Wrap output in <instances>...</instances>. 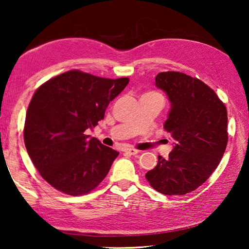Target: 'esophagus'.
Instances as JSON below:
<instances>
[{
  "label": "esophagus",
  "instance_id": "esophagus-1",
  "mask_svg": "<svg viewBox=\"0 0 249 249\" xmlns=\"http://www.w3.org/2000/svg\"><path fill=\"white\" fill-rule=\"evenodd\" d=\"M124 152H126V153H127V154H129V155H136V154H138V153H139L138 150L133 149V147H129V149H125Z\"/></svg>",
  "mask_w": 249,
  "mask_h": 249
}]
</instances>
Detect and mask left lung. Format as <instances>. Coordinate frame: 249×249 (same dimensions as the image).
I'll return each instance as SVG.
<instances>
[{
    "label": "left lung",
    "instance_id": "1",
    "mask_svg": "<svg viewBox=\"0 0 249 249\" xmlns=\"http://www.w3.org/2000/svg\"><path fill=\"white\" fill-rule=\"evenodd\" d=\"M155 86L170 103L163 128L174 142L167 160L158 156L145 178L162 195H186L219 165L228 142L227 109L212 89L183 72H160Z\"/></svg>",
    "mask_w": 249,
    "mask_h": 249
}]
</instances>
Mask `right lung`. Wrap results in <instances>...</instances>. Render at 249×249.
<instances>
[{"label":"right lung","mask_w":249,"mask_h":249,"mask_svg":"<svg viewBox=\"0 0 249 249\" xmlns=\"http://www.w3.org/2000/svg\"><path fill=\"white\" fill-rule=\"evenodd\" d=\"M128 78L106 79L71 71L33 95L25 116L24 144L40 176L60 192H91L107 176L119 152L87 135Z\"/></svg>","instance_id":"obj_1"}]
</instances>
